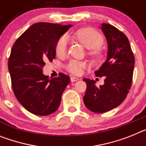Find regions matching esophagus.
Returning a JSON list of instances; mask_svg holds the SVG:
<instances>
[{
  "label": "esophagus",
  "instance_id": "esophagus-1",
  "mask_svg": "<svg viewBox=\"0 0 146 146\" xmlns=\"http://www.w3.org/2000/svg\"><path fill=\"white\" fill-rule=\"evenodd\" d=\"M78 80H79V78H76V77H72L71 78V81L72 82H76L78 81Z\"/></svg>",
  "mask_w": 146,
  "mask_h": 146
}]
</instances>
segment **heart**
I'll return each instance as SVG.
<instances>
[{"instance_id": "obj_1", "label": "heart", "mask_w": 146, "mask_h": 146, "mask_svg": "<svg viewBox=\"0 0 146 146\" xmlns=\"http://www.w3.org/2000/svg\"><path fill=\"white\" fill-rule=\"evenodd\" d=\"M70 38L78 43H81L83 46L88 48V54L96 63L103 61L105 55L100 46L103 42V38L99 32L94 29L85 27L81 28L71 35ZM67 42L64 37H61L57 42L55 46L56 54L58 56H63L66 52ZM86 67V64L83 62L72 60L66 65V68L73 74H80L83 68Z\"/></svg>"}]
</instances>
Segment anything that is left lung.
<instances>
[{"instance_id":"8db88e82","label":"left lung","mask_w":146,"mask_h":146,"mask_svg":"<svg viewBox=\"0 0 146 146\" xmlns=\"http://www.w3.org/2000/svg\"><path fill=\"white\" fill-rule=\"evenodd\" d=\"M101 29L108 43V55L97 77H105L104 84L97 87L94 80L84 78L87 88L83 102L88 109L103 113L120 105L129 92L132 83L134 57L128 37L108 23H102Z\"/></svg>"}]
</instances>
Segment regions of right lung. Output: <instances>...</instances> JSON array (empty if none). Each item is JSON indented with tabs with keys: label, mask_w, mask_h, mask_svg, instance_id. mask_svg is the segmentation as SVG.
Masks as SVG:
<instances>
[{
	"label": "right lung",
	"mask_w": 146,
	"mask_h": 146,
	"mask_svg": "<svg viewBox=\"0 0 146 146\" xmlns=\"http://www.w3.org/2000/svg\"><path fill=\"white\" fill-rule=\"evenodd\" d=\"M72 25L37 23L21 35L12 46L8 61L12 86L17 100L36 115L46 116L58 110L70 78L60 73L48 79L43 74L45 62L55 58L60 37Z\"/></svg>",
	"instance_id": "1"
}]
</instances>
